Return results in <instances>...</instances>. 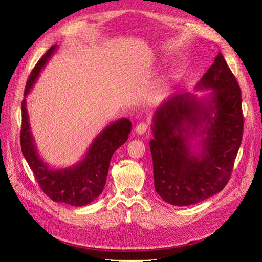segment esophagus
<instances>
[{
  "mask_svg": "<svg viewBox=\"0 0 262 262\" xmlns=\"http://www.w3.org/2000/svg\"><path fill=\"white\" fill-rule=\"evenodd\" d=\"M147 129H148V125H147V123H145V122H140L139 125L136 126L135 132H136L139 135H142V134H144L145 132H147Z\"/></svg>",
  "mask_w": 262,
  "mask_h": 262,
  "instance_id": "esophagus-1",
  "label": "esophagus"
}]
</instances>
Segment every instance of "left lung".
Instances as JSON below:
<instances>
[{"instance_id":"8db88e82","label":"left lung","mask_w":262,"mask_h":262,"mask_svg":"<svg viewBox=\"0 0 262 262\" xmlns=\"http://www.w3.org/2000/svg\"><path fill=\"white\" fill-rule=\"evenodd\" d=\"M195 89L209 92L171 97L152 118L155 189L178 207L225 187L243 139L241 88L221 53Z\"/></svg>"}]
</instances>
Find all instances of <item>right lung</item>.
Returning <instances> with one entry per match:
<instances>
[{
	"instance_id": "right-lung-1",
	"label": "right lung",
	"mask_w": 262,
	"mask_h": 262,
	"mask_svg": "<svg viewBox=\"0 0 262 262\" xmlns=\"http://www.w3.org/2000/svg\"><path fill=\"white\" fill-rule=\"evenodd\" d=\"M57 45H53L35 64L26 82L24 99L21 101V152L33 171L39 186L51 200L82 207L95 201L103 192L108 173L110 162L115 150L128 140L132 122L126 118L105 127L92 141L82 161L72 166L54 168L43 161L38 152L31 133L26 97L37 82L41 70L54 54Z\"/></svg>"
}]
</instances>
